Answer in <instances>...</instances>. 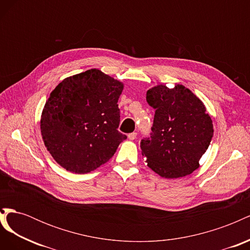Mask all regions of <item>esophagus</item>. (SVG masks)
Wrapping results in <instances>:
<instances>
[{"instance_id": "34e87169", "label": "esophagus", "mask_w": 250, "mask_h": 250, "mask_svg": "<svg viewBox=\"0 0 250 250\" xmlns=\"http://www.w3.org/2000/svg\"><path fill=\"white\" fill-rule=\"evenodd\" d=\"M128 139L131 140V141L137 139V132H131V133L128 134Z\"/></svg>"}]
</instances>
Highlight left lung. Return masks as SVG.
Wrapping results in <instances>:
<instances>
[{
	"label": "left lung",
	"instance_id": "obj_1",
	"mask_svg": "<svg viewBox=\"0 0 250 250\" xmlns=\"http://www.w3.org/2000/svg\"><path fill=\"white\" fill-rule=\"evenodd\" d=\"M146 100L155 109L150 138L141 141L147 166L164 178L193 173L214 134L204 104L181 84L156 85L148 90Z\"/></svg>",
	"mask_w": 250,
	"mask_h": 250
}]
</instances>
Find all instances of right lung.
<instances>
[{
	"label": "right lung",
	"mask_w": 250,
	"mask_h": 250,
	"mask_svg": "<svg viewBox=\"0 0 250 250\" xmlns=\"http://www.w3.org/2000/svg\"><path fill=\"white\" fill-rule=\"evenodd\" d=\"M124 84L98 69L63 79L42 112L44 146L65 170L84 174L99 168L127 139L119 132L118 100Z\"/></svg>",
	"instance_id": "add662e5"
}]
</instances>
